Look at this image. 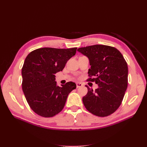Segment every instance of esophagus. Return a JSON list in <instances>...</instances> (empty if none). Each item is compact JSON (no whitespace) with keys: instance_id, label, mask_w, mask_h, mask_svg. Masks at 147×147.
<instances>
[{"instance_id":"esophagus-1","label":"esophagus","mask_w":147,"mask_h":147,"mask_svg":"<svg viewBox=\"0 0 147 147\" xmlns=\"http://www.w3.org/2000/svg\"><path fill=\"white\" fill-rule=\"evenodd\" d=\"M76 85H77V88H80V87H82L83 86V84L81 83H76Z\"/></svg>"}]
</instances>
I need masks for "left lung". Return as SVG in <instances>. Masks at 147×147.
<instances>
[{
    "label": "left lung",
    "instance_id": "left-lung-1",
    "mask_svg": "<svg viewBox=\"0 0 147 147\" xmlns=\"http://www.w3.org/2000/svg\"><path fill=\"white\" fill-rule=\"evenodd\" d=\"M77 51L90 60L87 81L94 82L99 86L93 91L86 85L88 93L83 97V104L96 116L107 117L119 108L127 88L126 61L117 48L108 45L88 46Z\"/></svg>",
    "mask_w": 147,
    "mask_h": 147
}]
</instances>
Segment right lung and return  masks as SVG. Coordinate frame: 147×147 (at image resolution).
<instances>
[{
    "label": "right lung",
    "mask_w": 147,
    "mask_h": 147,
    "mask_svg": "<svg viewBox=\"0 0 147 147\" xmlns=\"http://www.w3.org/2000/svg\"><path fill=\"white\" fill-rule=\"evenodd\" d=\"M77 48H41L31 51L22 67V89L29 105L39 116L50 118L63 110L69 93L76 88L70 82L57 86L55 74L62 71Z\"/></svg>",
    "instance_id": "obj_1"
}]
</instances>
